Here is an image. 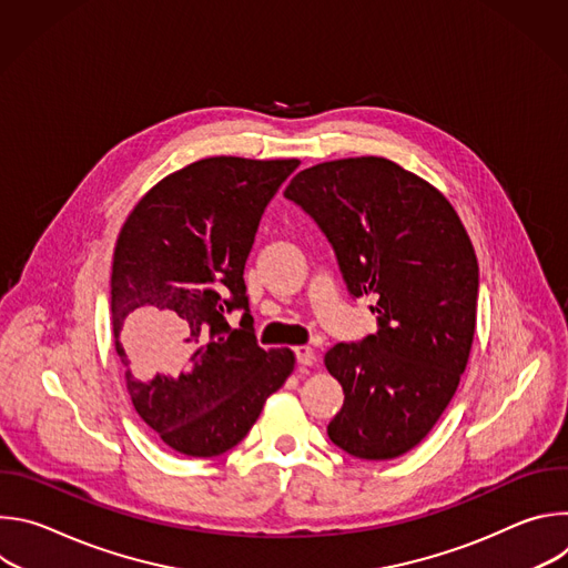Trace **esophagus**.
<instances>
[{
	"instance_id": "obj_1",
	"label": "esophagus",
	"mask_w": 568,
	"mask_h": 568,
	"mask_svg": "<svg viewBox=\"0 0 568 568\" xmlns=\"http://www.w3.org/2000/svg\"><path fill=\"white\" fill-rule=\"evenodd\" d=\"M294 357H296V362H298L301 366H312V364H316V355H314V351H312L310 346H296V348H294Z\"/></svg>"
}]
</instances>
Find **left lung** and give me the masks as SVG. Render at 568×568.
Listing matches in <instances>:
<instances>
[{
  "label": "left lung",
  "instance_id": "left-lung-1",
  "mask_svg": "<svg viewBox=\"0 0 568 568\" xmlns=\"http://www.w3.org/2000/svg\"><path fill=\"white\" fill-rule=\"evenodd\" d=\"M283 195L328 237L351 296L377 301V333L326 353L344 388L328 436L364 460L407 454L467 366L478 298L469 235L432 184L384 156L305 169Z\"/></svg>",
  "mask_w": 568,
  "mask_h": 568
}]
</instances>
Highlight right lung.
Masks as SVG:
<instances>
[{
	"label": "right lung",
	"instance_id": "add662e5",
	"mask_svg": "<svg viewBox=\"0 0 568 568\" xmlns=\"http://www.w3.org/2000/svg\"><path fill=\"white\" fill-rule=\"evenodd\" d=\"M296 159L209 156L161 180L128 215L114 250L110 316L141 420L171 449L235 447L294 371L261 348L242 274L261 217ZM243 312L240 329L225 314Z\"/></svg>",
	"mask_w": 568,
	"mask_h": 568
}]
</instances>
